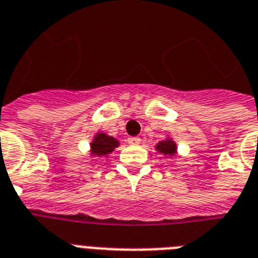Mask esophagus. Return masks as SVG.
Returning <instances> with one entry per match:
<instances>
[{
  "label": "esophagus",
  "mask_w": 258,
  "mask_h": 258,
  "mask_svg": "<svg viewBox=\"0 0 258 258\" xmlns=\"http://www.w3.org/2000/svg\"><path fill=\"white\" fill-rule=\"evenodd\" d=\"M127 142H128V144L138 146V144H140V138H138V136H131V138H128V139H127Z\"/></svg>",
  "instance_id": "1"
}]
</instances>
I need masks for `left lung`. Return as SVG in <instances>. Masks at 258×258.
I'll return each instance as SVG.
<instances>
[{
	"label": "left lung",
	"mask_w": 258,
	"mask_h": 258,
	"mask_svg": "<svg viewBox=\"0 0 258 258\" xmlns=\"http://www.w3.org/2000/svg\"><path fill=\"white\" fill-rule=\"evenodd\" d=\"M156 150L164 155L173 156L176 154V143L172 139H165L163 142H159L158 146H156Z\"/></svg>",
	"instance_id": "left-lung-1"
}]
</instances>
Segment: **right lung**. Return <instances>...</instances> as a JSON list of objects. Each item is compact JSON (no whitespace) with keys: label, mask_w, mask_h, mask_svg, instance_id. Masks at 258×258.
<instances>
[{"label":"right lung","mask_w":258,"mask_h":258,"mask_svg":"<svg viewBox=\"0 0 258 258\" xmlns=\"http://www.w3.org/2000/svg\"><path fill=\"white\" fill-rule=\"evenodd\" d=\"M119 142L112 136L106 134H96L91 143V155L95 156H106L114 151L115 147H118Z\"/></svg>","instance_id":"obj_1"}]
</instances>
